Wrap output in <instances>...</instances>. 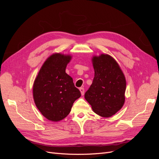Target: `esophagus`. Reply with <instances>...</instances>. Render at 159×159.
I'll list each match as a JSON object with an SVG mask.
<instances>
[{
	"mask_svg": "<svg viewBox=\"0 0 159 159\" xmlns=\"http://www.w3.org/2000/svg\"><path fill=\"white\" fill-rule=\"evenodd\" d=\"M80 92H81V94L82 95H84V92H85L84 88H80Z\"/></svg>",
	"mask_w": 159,
	"mask_h": 159,
	"instance_id": "obj_1",
	"label": "esophagus"
}]
</instances>
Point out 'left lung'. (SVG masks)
<instances>
[{
    "label": "left lung",
    "mask_w": 159,
    "mask_h": 159,
    "mask_svg": "<svg viewBox=\"0 0 159 159\" xmlns=\"http://www.w3.org/2000/svg\"><path fill=\"white\" fill-rule=\"evenodd\" d=\"M92 63L94 78L84 97L96 114L110 117L124 105L125 78L117 62L108 54L93 56Z\"/></svg>",
    "instance_id": "1"
}]
</instances>
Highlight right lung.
Masks as SVG:
<instances>
[{
  "instance_id": "add662e5",
  "label": "right lung",
  "mask_w": 159,
  "mask_h": 159,
  "mask_svg": "<svg viewBox=\"0 0 159 159\" xmlns=\"http://www.w3.org/2000/svg\"><path fill=\"white\" fill-rule=\"evenodd\" d=\"M71 56L56 53L48 57L33 85L36 106L44 117L58 121L67 117L81 93L66 68Z\"/></svg>"
}]
</instances>
